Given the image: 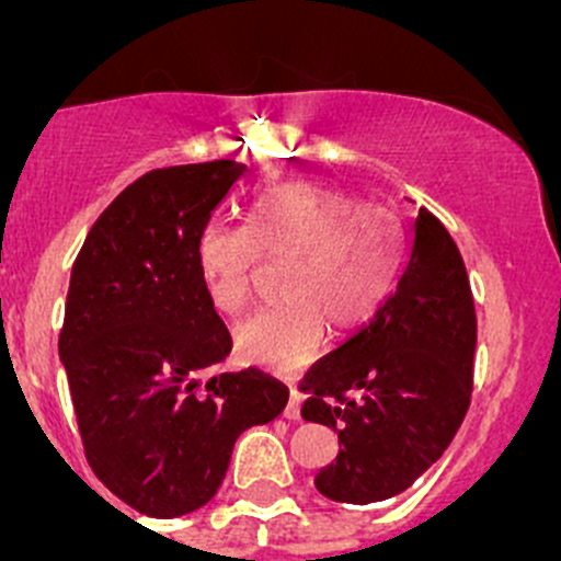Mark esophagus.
Segmentation results:
<instances>
[{"instance_id": "34e87169", "label": "esophagus", "mask_w": 561, "mask_h": 561, "mask_svg": "<svg viewBox=\"0 0 561 561\" xmlns=\"http://www.w3.org/2000/svg\"><path fill=\"white\" fill-rule=\"evenodd\" d=\"M285 417L287 421H298V417H301V404H298L296 390H290V401H287L285 407Z\"/></svg>"}]
</instances>
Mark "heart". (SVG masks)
<instances>
[{
	"mask_svg": "<svg viewBox=\"0 0 561 561\" xmlns=\"http://www.w3.org/2000/svg\"><path fill=\"white\" fill-rule=\"evenodd\" d=\"M214 307L244 312L260 254L287 257L276 307L236 328V347L254 364L293 371L314 358L325 325L358 331L399 285L407 263L404 225L380 203H360L328 186L279 184L260 192L247 225L211 222L197 239Z\"/></svg>",
	"mask_w": 561,
	"mask_h": 561,
	"instance_id": "obj_1",
	"label": "heart"
}]
</instances>
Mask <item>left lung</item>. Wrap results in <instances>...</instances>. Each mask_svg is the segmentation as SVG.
Here are the masks:
<instances>
[{
  "label": "left lung",
  "instance_id": "8db88e82",
  "mask_svg": "<svg viewBox=\"0 0 561 561\" xmlns=\"http://www.w3.org/2000/svg\"><path fill=\"white\" fill-rule=\"evenodd\" d=\"M478 342L472 290L456 241L432 211L386 307L304 377V421L339 434L314 474L322 496L369 505L410 489L456 437Z\"/></svg>",
  "mask_w": 561,
  "mask_h": 561
}]
</instances>
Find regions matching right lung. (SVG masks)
Returning a JSON list of instances; mask_svg holds the SVG:
<instances>
[{
  "label": "right lung",
  "mask_w": 561,
  "mask_h": 561,
  "mask_svg": "<svg viewBox=\"0 0 561 561\" xmlns=\"http://www.w3.org/2000/svg\"><path fill=\"white\" fill-rule=\"evenodd\" d=\"M244 171L217 160L140 175L72 263L59 358L87 461L151 518L206 505L239 434L287 404V388L260 369L214 371L233 342L206 293L197 239Z\"/></svg>",
  "instance_id": "obj_1"
}]
</instances>
